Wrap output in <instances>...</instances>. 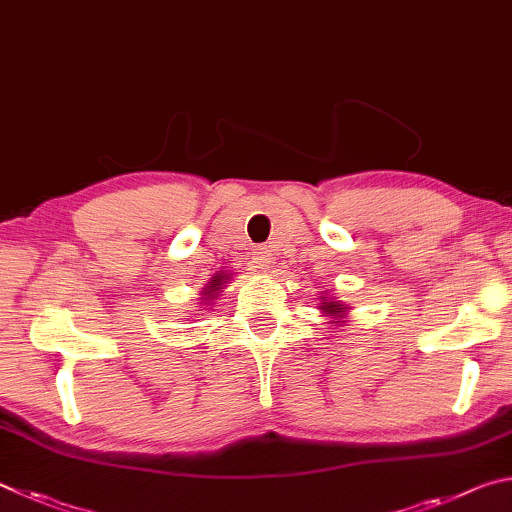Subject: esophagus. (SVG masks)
<instances>
[{
  "label": "esophagus",
  "instance_id": "esophagus-1",
  "mask_svg": "<svg viewBox=\"0 0 512 512\" xmlns=\"http://www.w3.org/2000/svg\"><path fill=\"white\" fill-rule=\"evenodd\" d=\"M251 263H254L256 270L265 272L267 267L272 265V254H270V251H267L265 247H258V249L251 251Z\"/></svg>",
  "mask_w": 512,
  "mask_h": 512
}]
</instances>
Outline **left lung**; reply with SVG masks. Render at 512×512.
<instances>
[{
  "mask_svg": "<svg viewBox=\"0 0 512 512\" xmlns=\"http://www.w3.org/2000/svg\"><path fill=\"white\" fill-rule=\"evenodd\" d=\"M321 308H324L326 312H339V310H342V308L337 306V303H326V306H321Z\"/></svg>",
  "mask_w": 512,
  "mask_h": 512,
  "instance_id": "obj_1",
  "label": "left lung"
}]
</instances>
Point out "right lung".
<instances>
[{"label": "right lung", "instance_id": "1", "mask_svg": "<svg viewBox=\"0 0 512 512\" xmlns=\"http://www.w3.org/2000/svg\"><path fill=\"white\" fill-rule=\"evenodd\" d=\"M220 285H222V276H215V281L209 285V288L215 292V290H218L220 288Z\"/></svg>", "mask_w": 512, "mask_h": 512}]
</instances>
